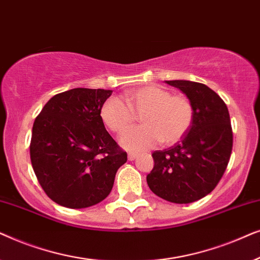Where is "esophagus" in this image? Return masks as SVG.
I'll return each mask as SVG.
<instances>
[{
    "instance_id": "obj_1",
    "label": "esophagus",
    "mask_w": 260,
    "mask_h": 260,
    "mask_svg": "<svg viewBox=\"0 0 260 260\" xmlns=\"http://www.w3.org/2000/svg\"><path fill=\"white\" fill-rule=\"evenodd\" d=\"M136 157H137L136 152H129V154H127V159H129V161H134V159H136Z\"/></svg>"
}]
</instances>
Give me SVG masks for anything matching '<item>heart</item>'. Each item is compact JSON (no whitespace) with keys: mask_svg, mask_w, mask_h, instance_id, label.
<instances>
[{"mask_svg":"<svg viewBox=\"0 0 260 260\" xmlns=\"http://www.w3.org/2000/svg\"><path fill=\"white\" fill-rule=\"evenodd\" d=\"M125 103L119 98L106 99L101 109L104 125L115 134H123L141 116L142 126L127 131L120 143L127 150L140 151L155 147L159 142L174 144L190 129L194 108L182 94H172L159 85H145L125 92Z\"/></svg>","mask_w":260,"mask_h":260,"instance_id":"obj_1","label":"heart"}]
</instances>
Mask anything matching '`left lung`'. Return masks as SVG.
<instances>
[{
    "label": "left lung",
    "instance_id": "left-lung-1",
    "mask_svg": "<svg viewBox=\"0 0 260 260\" xmlns=\"http://www.w3.org/2000/svg\"><path fill=\"white\" fill-rule=\"evenodd\" d=\"M189 99L194 108L190 129L179 143L152 154L154 168L147 182L157 197L174 204H190L214 189L229 165L233 145L229 109L204 84L166 80Z\"/></svg>",
    "mask_w": 260,
    "mask_h": 260
}]
</instances>
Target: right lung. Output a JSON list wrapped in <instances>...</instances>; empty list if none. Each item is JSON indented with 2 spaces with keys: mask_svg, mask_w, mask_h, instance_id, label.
I'll use <instances>...</instances> for the list:
<instances>
[{
  "mask_svg": "<svg viewBox=\"0 0 260 260\" xmlns=\"http://www.w3.org/2000/svg\"><path fill=\"white\" fill-rule=\"evenodd\" d=\"M112 90L77 87L55 94L35 118L30 161L45 193L67 208H86L111 191L126 162L101 109Z\"/></svg>",
  "mask_w": 260,
  "mask_h": 260,
  "instance_id": "add662e5",
  "label": "right lung"
}]
</instances>
